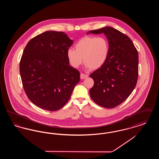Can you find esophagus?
I'll list each match as a JSON object with an SVG mask.
<instances>
[{"label": "esophagus", "instance_id": "esophagus-1", "mask_svg": "<svg viewBox=\"0 0 159 159\" xmlns=\"http://www.w3.org/2000/svg\"><path fill=\"white\" fill-rule=\"evenodd\" d=\"M87 77H88V75H84V74H83V73L80 74V79H86Z\"/></svg>", "mask_w": 159, "mask_h": 159}]
</instances>
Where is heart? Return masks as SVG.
I'll list each match as a JSON object with an SVG mask.
<instances>
[{"label":"heart","instance_id":"b5f03b06","mask_svg":"<svg viewBox=\"0 0 159 159\" xmlns=\"http://www.w3.org/2000/svg\"><path fill=\"white\" fill-rule=\"evenodd\" d=\"M75 49H69L67 58L71 66L78 68L83 62L87 68L92 70L101 67L108 58L109 45L102 37L86 36L80 39L75 46Z\"/></svg>","mask_w":159,"mask_h":159}]
</instances>
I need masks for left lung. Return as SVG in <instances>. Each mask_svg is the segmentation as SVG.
Listing matches in <instances>:
<instances>
[{
    "mask_svg": "<svg viewBox=\"0 0 159 159\" xmlns=\"http://www.w3.org/2000/svg\"><path fill=\"white\" fill-rule=\"evenodd\" d=\"M101 33L107 38L109 53L104 64L90 75L94 84L89 93L99 106L112 108L128 98L136 86L138 53L130 39L113 27L89 31L87 34Z\"/></svg>",
    "mask_w": 159,
    "mask_h": 159,
    "instance_id": "obj_1",
    "label": "left lung"
}]
</instances>
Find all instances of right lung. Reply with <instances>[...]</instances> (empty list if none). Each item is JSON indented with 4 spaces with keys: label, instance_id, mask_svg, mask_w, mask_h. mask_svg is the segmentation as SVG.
<instances>
[{
    "label": "right lung",
    "instance_id": "right-lung-1",
    "mask_svg": "<svg viewBox=\"0 0 159 159\" xmlns=\"http://www.w3.org/2000/svg\"><path fill=\"white\" fill-rule=\"evenodd\" d=\"M73 43L64 32L47 31L25 46L20 72L24 89L34 105L54 111L68 102L80 81L79 71L69 65L67 58Z\"/></svg>",
    "mask_w": 159,
    "mask_h": 159
}]
</instances>
